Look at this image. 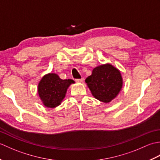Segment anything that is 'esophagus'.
<instances>
[{
  "label": "esophagus",
  "mask_w": 160,
  "mask_h": 160,
  "mask_svg": "<svg viewBox=\"0 0 160 160\" xmlns=\"http://www.w3.org/2000/svg\"><path fill=\"white\" fill-rule=\"evenodd\" d=\"M84 80V78H80V79H76V81L77 82H82Z\"/></svg>",
  "instance_id": "34e87169"
}]
</instances>
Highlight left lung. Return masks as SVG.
<instances>
[{
	"mask_svg": "<svg viewBox=\"0 0 160 160\" xmlns=\"http://www.w3.org/2000/svg\"><path fill=\"white\" fill-rule=\"evenodd\" d=\"M85 82L94 98L108 103L120 93L123 80L117 68L111 64H105L95 67Z\"/></svg>",
	"mask_w": 160,
	"mask_h": 160,
	"instance_id": "obj_1",
	"label": "left lung"
}]
</instances>
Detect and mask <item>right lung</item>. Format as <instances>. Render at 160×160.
Instances as JSON below:
<instances>
[{
	"mask_svg": "<svg viewBox=\"0 0 160 160\" xmlns=\"http://www.w3.org/2000/svg\"><path fill=\"white\" fill-rule=\"evenodd\" d=\"M74 82L71 79H60L56 73L44 76L38 87V93L43 104L48 108L59 106L65 97L68 87Z\"/></svg>",
	"mask_w": 160,
	"mask_h": 160,
	"instance_id": "1",
	"label": "right lung"
}]
</instances>
